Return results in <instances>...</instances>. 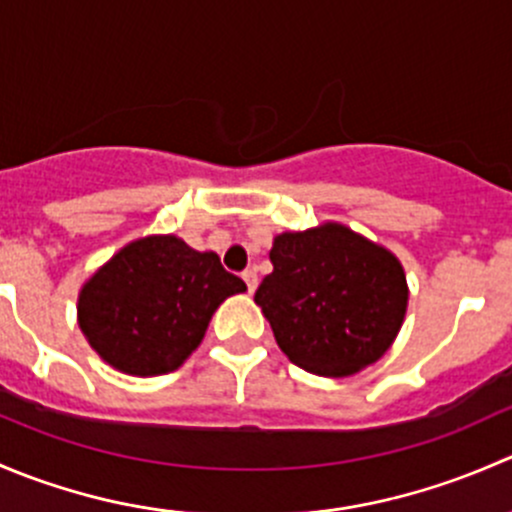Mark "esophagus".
I'll use <instances>...</instances> for the list:
<instances>
[{
	"mask_svg": "<svg viewBox=\"0 0 512 512\" xmlns=\"http://www.w3.org/2000/svg\"><path fill=\"white\" fill-rule=\"evenodd\" d=\"M242 280H245V285H247V292H255L257 289V272L255 270H245L242 272Z\"/></svg>",
	"mask_w": 512,
	"mask_h": 512,
	"instance_id": "obj_1",
	"label": "esophagus"
}]
</instances>
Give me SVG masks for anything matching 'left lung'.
<instances>
[{
  "instance_id": "8db88e82",
  "label": "left lung",
  "mask_w": 512,
  "mask_h": 512,
  "mask_svg": "<svg viewBox=\"0 0 512 512\" xmlns=\"http://www.w3.org/2000/svg\"><path fill=\"white\" fill-rule=\"evenodd\" d=\"M255 304L299 369L344 379L391 349L409 307L399 257L342 223L275 235Z\"/></svg>"
}]
</instances>
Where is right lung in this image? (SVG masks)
Instances as JSON below:
<instances>
[{"label": "right lung", "instance_id": "add662e5", "mask_svg": "<svg viewBox=\"0 0 512 512\" xmlns=\"http://www.w3.org/2000/svg\"><path fill=\"white\" fill-rule=\"evenodd\" d=\"M247 292L215 252L178 235L123 245L84 282L76 319L91 349L128 376H160L183 366L203 342L215 309Z\"/></svg>", "mask_w": 512, "mask_h": 512}]
</instances>
